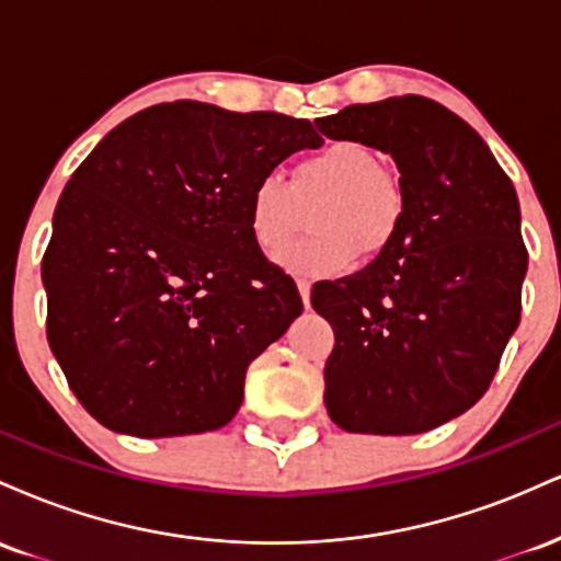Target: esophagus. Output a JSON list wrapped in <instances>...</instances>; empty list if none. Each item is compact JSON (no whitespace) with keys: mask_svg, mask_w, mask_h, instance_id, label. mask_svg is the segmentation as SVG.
Here are the masks:
<instances>
[{"mask_svg":"<svg viewBox=\"0 0 561 561\" xmlns=\"http://www.w3.org/2000/svg\"><path fill=\"white\" fill-rule=\"evenodd\" d=\"M298 289H300L302 306L311 308V282H308V279H298Z\"/></svg>","mask_w":561,"mask_h":561,"instance_id":"34e87169","label":"esophagus"}]
</instances>
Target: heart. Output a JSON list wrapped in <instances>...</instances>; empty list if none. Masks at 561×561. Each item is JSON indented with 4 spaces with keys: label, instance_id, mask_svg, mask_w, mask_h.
Returning <instances> with one entry per match:
<instances>
[{
    "label": "heart",
    "instance_id": "b5f03b06",
    "mask_svg": "<svg viewBox=\"0 0 561 561\" xmlns=\"http://www.w3.org/2000/svg\"><path fill=\"white\" fill-rule=\"evenodd\" d=\"M318 203L308 241L286 244L301 226V208ZM405 216L403 184L379 165L371 147L337 139L302 156L293 176L263 173L248 195V229L266 255L293 274L334 276L356 263V255H379L401 231Z\"/></svg>",
    "mask_w": 561,
    "mask_h": 561
}]
</instances>
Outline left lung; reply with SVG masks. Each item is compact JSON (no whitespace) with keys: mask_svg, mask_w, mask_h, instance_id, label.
<instances>
[{"mask_svg":"<svg viewBox=\"0 0 561 561\" xmlns=\"http://www.w3.org/2000/svg\"><path fill=\"white\" fill-rule=\"evenodd\" d=\"M317 126L390 152L405 192L390 248L313 285V308L334 330L327 411L347 433H427L485 396L519 324L517 192L480 134L427 96L347 105Z\"/></svg>","mask_w":561,"mask_h":561,"instance_id":"left-lung-1","label":"left lung"}]
</instances>
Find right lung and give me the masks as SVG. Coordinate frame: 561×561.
Wrapping results in <instances>:
<instances>
[{
	"mask_svg": "<svg viewBox=\"0 0 561 561\" xmlns=\"http://www.w3.org/2000/svg\"><path fill=\"white\" fill-rule=\"evenodd\" d=\"M321 137L306 118L152 105L73 171L42 259L47 340L96 422L137 437L234 420L244 371L300 317L248 229V195Z\"/></svg>",
	"mask_w": 561,
	"mask_h": 561,
	"instance_id": "right-lung-1",
	"label": "right lung"
}]
</instances>
